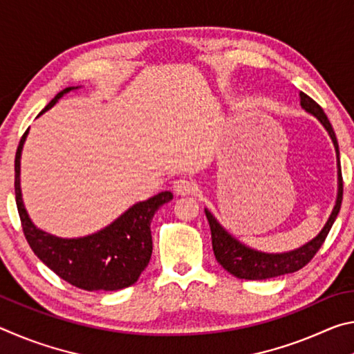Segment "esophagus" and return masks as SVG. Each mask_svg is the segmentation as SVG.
I'll return each instance as SVG.
<instances>
[{"label":"esophagus","mask_w":354,"mask_h":354,"mask_svg":"<svg viewBox=\"0 0 354 354\" xmlns=\"http://www.w3.org/2000/svg\"><path fill=\"white\" fill-rule=\"evenodd\" d=\"M173 189H175L178 195H192V194H195L196 185L194 181H190V179H187V178H179L175 183H173Z\"/></svg>","instance_id":"34e87169"}]
</instances>
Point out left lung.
Wrapping results in <instances>:
<instances>
[{
	"label": "left lung",
	"mask_w": 354,
	"mask_h": 354,
	"mask_svg": "<svg viewBox=\"0 0 354 354\" xmlns=\"http://www.w3.org/2000/svg\"><path fill=\"white\" fill-rule=\"evenodd\" d=\"M299 100H301V107L306 109V112L313 113V115L319 120V122L325 127L329 137L334 143L335 154H337V179H339V190H337V200H335V206L333 209L331 215L323 226L320 234L314 237L313 241L308 242L303 247H299L293 251H287V253H262V251H256L253 248L245 247L237 239L232 237L223 226H221L214 215L205 209L206 218L211 226V236H212V250L215 254V259L225 268L226 272L234 274L236 278L241 279H268L274 277H281L286 273L298 272L303 268L310 259L315 256L317 251L325 242L329 230L337 218V214L340 211V205H342V195H344V181H342V170H340V158H339V145L337 139H335L334 129L329 123L326 113L323 112L322 107L315 103V101L308 97L306 93L299 92Z\"/></svg>",
	"instance_id": "left-lung-1"
}]
</instances>
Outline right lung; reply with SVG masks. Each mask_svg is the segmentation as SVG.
Segmentation results:
<instances>
[{
    "label": "right lung",
    "mask_w": 354,
    "mask_h": 354,
    "mask_svg": "<svg viewBox=\"0 0 354 354\" xmlns=\"http://www.w3.org/2000/svg\"><path fill=\"white\" fill-rule=\"evenodd\" d=\"M73 88L77 87H67L59 92L39 115L51 109L62 95ZM26 136L28 129L15 153V201L23 232L34 254L59 278L77 289L109 292L133 286L151 259L153 241L149 225L156 211L173 200L171 192H160L147 201L131 206L115 221L95 234L77 239L48 234L35 227L21 198L20 158Z\"/></svg>",
    "instance_id": "obj_1"
}]
</instances>
